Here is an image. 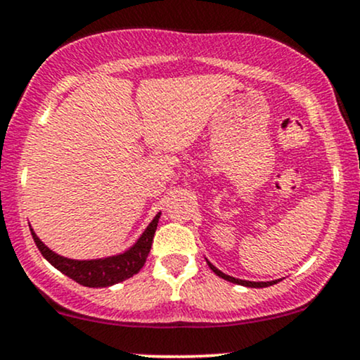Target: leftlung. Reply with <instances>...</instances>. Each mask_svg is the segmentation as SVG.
I'll use <instances>...</instances> for the list:
<instances>
[{"label":"left lung","instance_id":"left-lung-1","mask_svg":"<svg viewBox=\"0 0 360 360\" xmlns=\"http://www.w3.org/2000/svg\"><path fill=\"white\" fill-rule=\"evenodd\" d=\"M206 262H208L210 269H212L217 276H220L221 279L230 281V283H233V284H240V286H247V288H267V286H272V284H276V283H278V281H279V279H278V281H267V283H262V281H260V283H255V281L237 279V278H233V276H229V274H225V272H221L220 269H217V267H214L213 264L210 262V260H206Z\"/></svg>","mask_w":360,"mask_h":360}]
</instances>
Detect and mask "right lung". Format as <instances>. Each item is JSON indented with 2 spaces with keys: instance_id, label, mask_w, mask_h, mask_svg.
I'll use <instances>...</instances> for the list:
<instances>
[{
  "instance_id": "1",
  "label": "right lung",
  "mask_w": 360,
  "mask_h": 360,
  "mask_svg": "<svg viewBox=\"0 0 360 360\" xmlns=\"http://www.w3.org/2000/svg\"><path fill=\"white\" fill-rule=\"evenodd\" d=\"M159 218L160 212L155 214L154 220L148 223L146 232L140 235L139 240L131 247H128L125 252L101 259H68L64 257V255L56 254V252L49 249V247L37 237V233L34 232L32 226L30 232L37 247H39L40 254H42L57 271H60L62 274H65L68 278L82 284V286L108 288L131 278V276H135L140 269H142L143 264H146L147 260L148 252H150Z\"/></svg>"
}]
</instances>
